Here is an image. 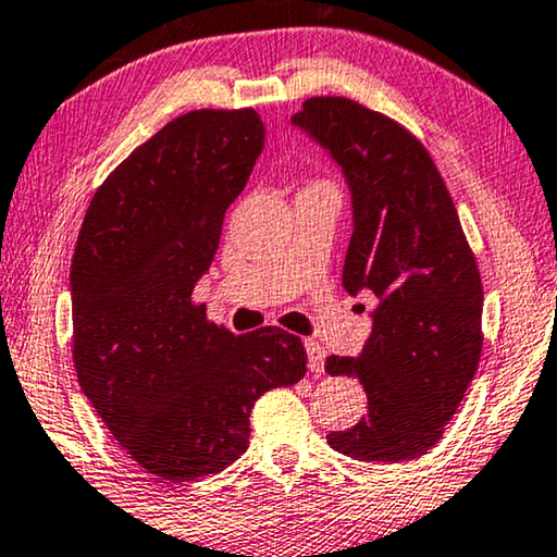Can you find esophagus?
I'll return each mask as SVG.
<instances>
[{"instance_id":"esophagus-1","label":"esophagus","mask_w":557,"mask_h":557,"mask_svg":"<svg viewBox=\"0 0 557 557\" xmlns=\"http://www.w3.org/2000/svg\"><path fill=\"white\" fill-rule=\"evenodd\" d=\"M305 350H308V368L312 373L325 371V348L318 341H305Z\"/></svg>"}]
</instances>
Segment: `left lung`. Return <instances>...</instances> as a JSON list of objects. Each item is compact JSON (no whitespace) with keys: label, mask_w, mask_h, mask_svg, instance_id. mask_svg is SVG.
<instances>
[{"label":"left lung","mask_w":557,"mask_h":557,"mask_svg":"<svg viewBox=\"0 0 557 557\" xmlns=\"http://www.w3.org/2000/svg\"><path fill=\"white\" fill-rule=\"evenodd\" d=\"M293 123L333 153L354 194L343 285L379 297L363 354L325 360L368 394L363 419L327 444L363 461H411L444 436L480 366V268L432 153L406 125L341 96L308 98Z\"/></svg>","instance_id":"8db88e82"}]
</instances>
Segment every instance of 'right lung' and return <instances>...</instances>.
<instances>
[{"instance_id":"1","label":"right lung","mask_w":557,"mask_h":557,"mask_svg":"<svg viewBox=\"0 0 557 557\" xmlns=\"http://www.w3.org/2000/svg\"><path fill=\"white\" fill-rule=\"evenodd\" d=\"M262 140L252 108L178 115L108 174L77 234V381L125 454L159 480L230 467L249 446L257 398L308 371L297 335L277 325L234 335L191 297Z\"/></svg>"}]
</instances>
